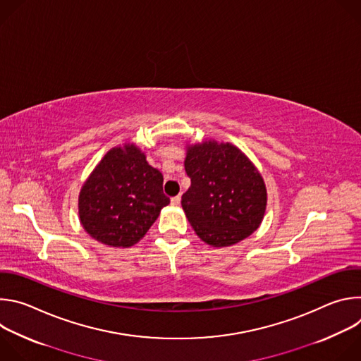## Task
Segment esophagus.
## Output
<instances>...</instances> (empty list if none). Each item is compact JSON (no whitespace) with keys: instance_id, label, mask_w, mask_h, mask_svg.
<instances>
[{"instance_id":"1","label":"esophagus","mask_w":361,"mask_h":361,"mask_svg":"<svg viewBox=\"0 0 361 361\" xmlns=\"http://www.w3.org/2000/svg\"><path fill=\"white\" fill-rule=\"evenodd\" d=\"M180 201H181V195H180V194L171 198V204H173V205H180Z\"/></svg>"}]
</instances>
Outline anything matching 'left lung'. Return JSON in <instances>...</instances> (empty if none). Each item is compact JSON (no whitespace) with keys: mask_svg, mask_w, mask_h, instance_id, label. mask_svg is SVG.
<instances>
[{"mask_svg":"<svg viewBox=\"0 0 361 361\" xmlns=\"http://www.w3.org/2000/svg\"><path fill=\"white\" fill-rule=\"evenodd\" d=\"M184 167L191 185L181 205L202 241L226 247L259 228L267 204L266 185L237 147L217 141L195 144L188 147Z\"/></svg>","mask_w":361,"mask_h":361,"instance_id":"8db88e82","label":"left lung"}]
</instances>
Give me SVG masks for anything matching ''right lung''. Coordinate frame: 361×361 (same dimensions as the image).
<instances>
[{
  "instance_id": "add662e5",
  "label": "right lung",
  "mask_w": 361,
  "mask_h": 361,
  "mask_svg": "<svg viewBox=\"0 0 361 361\" xmlns=\"http://www.w3.org/2000/svg\"><path fill=\"white\" fill-rule=\"evenodd\" d=\"M170 198L163 174L133 144L110 149L82 185L78 213L84 230L113 247L137 243L157 220Z\"/></svg>"
}]
</instances>
